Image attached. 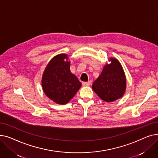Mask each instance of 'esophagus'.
Here are the masks:
<instances>
[{"mask_svg":"<svg viewBox=\"0 0 158 158\" xmlns=\"http://www.w3.org/2000/svg\"><path fill=\"white\" fill-rule=\"evenodd\" d=\"M90 85H91V81L83 82H82V86H88Z\"/></svg>","mask_w":158,"mask_h":158,"instance_id":"esophagus-1","label":"esophagus"}]
</instances>
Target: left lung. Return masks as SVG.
Listing matches in <instances>:
<instances>
[{
    "mask_svg": "<svg viewBox=\"0 0 158 158\" xmlns=\"http://www.w3.org/2000/svg\"><path fill=\"white\" fill-rule=\"evenodd\" d=\"M92 89L102 100L111 102L122 98L126 90V77L120 61L114 57L108 60Z\"/></svg>",
    "mask_w": 158,
    "mask_h": 158,
    "instance_id": "left-lung-1",
    "label": "left lung"
}]
</instances>
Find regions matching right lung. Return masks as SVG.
I'll use <instances>...</instances> for the list:
<instances>
[{
    "mask_svg": "<svg viewBox=\"0 0 158 158\" xmlns=\"http://www.w3.org/2000/svg\"><path fill=\"white\" fill-rule=\"evenodd\" d=\"M70 66L68 55L60 54L52 58L43 73L41 86L44 92L56 104H67L81 86Z\"/></svg>",
    "mask_w": 158,
    "mask_h": 158,
    "instance_id": "add662e5",
    "label": "right lung"
}]
</instances>
